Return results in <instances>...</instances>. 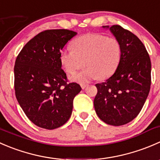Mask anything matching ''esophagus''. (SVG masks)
Returning a JSON list of instances; mask_svg holds the SVG:
<instances>
[{
	"label": "esophagus",
	"instance_id": "1",
	"mask_svg": "<svg viewBox=\"0 0 160 160\" xmlns=\"http://www.w3.org/2000/svg\"><path fill=\"white\" fill-rule=\"evenodd\" d=\"M87 85H88L87 84H81V87H82V89H84V88H85Z\"/></svg>",
	"mask_w": 160,
	"mask_h": 160
}]
</instances>
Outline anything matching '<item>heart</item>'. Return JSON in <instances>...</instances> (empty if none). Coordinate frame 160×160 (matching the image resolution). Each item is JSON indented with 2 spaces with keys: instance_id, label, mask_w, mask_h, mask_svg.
I'll return each instance as SVG.
<instances>
[{
  "instance_id": "obj_1",
  "label": "heart",
  "mask_w": 160,
  "mask_h": 160,
  "mask_svg": "<svg viewBox=\"0 0 160 160\" xmlns=\"http://www.w3.org/2000/svg\"><path fill=\"white\" fill-rule=\"evenodd\" d=\"M71 48L62 50L60 61L68 74H74L84 62L83 71L72 75L74 82L85 84L98 77L101 79L111 76L121 59V45L114 37L99 33H89L75 39Z\"/></svg>"
}]
</instances>
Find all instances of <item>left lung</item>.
I'll list each match as a JSON object with an SVG mask.
<instances>
[{"label": "left lung", "instance_id": "left-lung-1", "mask_svg": "<svg viewBox=\"0 0 160 160\" xmlns=\"http://www.w3.org/2000/svg\"><path fill=\"white\" fill-rule=\"evenodd\" d=\"M110 28L121 45V59L113 75L96 84V114L106 124L124 125L140 113L151 85V61L142 41L118 25Z\"/></svg>", "mask_w": 160, "mask_h": 160}]
</instances>
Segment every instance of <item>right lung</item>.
<instances>
[{
    "label": "right lung",
    "mask_w": 160,
    "mask_h": 160,
    "mask_svg": "<svg viewBox=\"0 0 160 160\" xmlns=\"http://www.w3.org/2000/svg\"><path fill=\"white\" fill-rule=\"evenodd\" d=\"M77 32L68 29L41 32L18 53L15 64V96L27 118L36 126L53 130L65 124L73 99L82 88L68 83L60 53Z\"/></svg>",
    "instance_id": "1"
}]
</instances>
